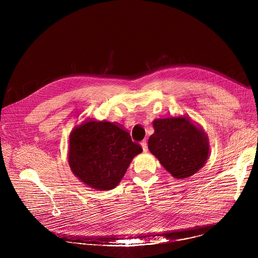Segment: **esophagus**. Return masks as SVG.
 Segmentation results:
<instances>
[{"label":"esophagus","instance_id":"1","mask_svg":"<svg viewBox=\"0 0 258 258\" xmlns=\"http://www.w3.org/2000/svg\"><path fill=\"white\" fill-rule=\"evenodd\" d=\"M141 146H142V148H143V151H144V152H147L148 144L147 141H146V140H143V141L141 142Z\"/></svg>","mask_w":258,"mask_h":258}]
</instances>
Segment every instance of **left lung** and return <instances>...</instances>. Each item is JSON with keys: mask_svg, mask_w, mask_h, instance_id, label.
<instances>
[{"mask_svg": "<svg viewBox=\"0 0 258 258\" xmlns=\"http://www.w3.org/2000/svg\"><path fill=\"white\" fill-rule=\"evenodd\" d=\"M148 141L150 152L176 179H184L202 169L210 152L209 139L188 117L154 120Z\"/></svg>", "mask_w": 258, "mask_h": 258, "instance_id": "left-lung-1", "label": "left lung"}]
</instances>
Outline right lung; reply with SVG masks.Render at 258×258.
<instances>
[{"label": "right lung", "mask_w": 258, "mask_h": 258, "mask_svg": "<svg viewBox=\"0 0 258 258\" xmlns=\"http://www.w3.org/2000/svg\"><path fill=\"white\" fill-rule=\"evenodd\" d=\"M141 152V146L118 123L88 120L71 133L69 164L82 183L106 190L117 186Z\"/></svg>", "instance_id": "obj_1"}]
</instances>
